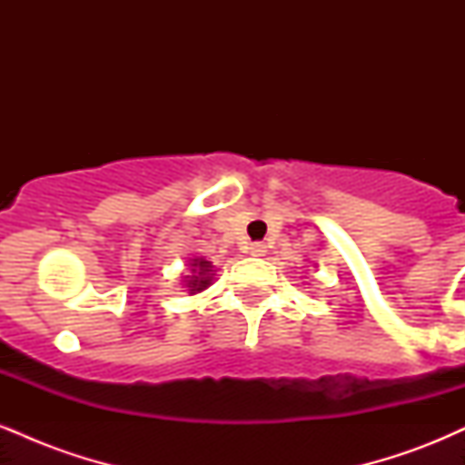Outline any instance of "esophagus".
Wrapping results in <instances>:
<instances>
[{
	"mask_svg": "<svg viewBox=\"0 0 465 465\" xmlns=\"http://www.w3.org/2000/svg\"><path fill=\"white\" fill-rule=\"evenodd\" d=\"M249 253L255 255V258H262V255H266V244L262 242H253L249 247Z\"/></svg>",
	"mask_w": 465,
	"mask_h": 465,
	"instance_id": "34e87169",
	"label": "esophagus"
}]
</instances>
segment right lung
<instances>
[{"instance_id": "1", "label": "right lung", "mask_w": 465, "mask_h": 465, "mask_svg": "<svg viewBox=\"0 0 465 465\" xmlns=\"http://www.w3.org/2000/svg\"><path fill=\"white\" fill-rule=\"evenodd\" d=\"M190 266V275H183L181 284L190 291V295H196V292H203L207 286L214 282L216 275V266L205 258H190L188 260Z\"/></svg>"}]
</instances>
